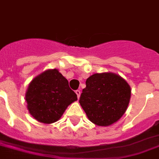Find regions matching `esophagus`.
Listing matches in <instances>:
<instances>
[{
  "mask_svg": "<svg viewBox=\"0 0 159 159\" xmlns=\"http://www.w3.org/2000/svg\"><path fill=\"white\" fill-rule=\"evenodd\" d=\"M75 93H76V95H77V97H78V98H80V91L76 90L75 91Z\"/></svg>",
  "mask_w": 159,
  "mask_h": 159,
  "instance_id": "obj_1",
  "label": "esophagus"
}]
</instances>
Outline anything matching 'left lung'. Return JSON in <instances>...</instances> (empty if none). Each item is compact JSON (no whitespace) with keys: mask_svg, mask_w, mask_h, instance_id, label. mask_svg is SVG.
<instances>
[{"mask_svg":"<svg viewBox=\"0 0 159 159\" xmlns=\"http://www.w3.org/2000/svg\"><path fill=\"white\" fill-rule=\"evenodd\" d=\"M130 96V86L119 75L96 73L87 79L80 104L93 123L108 126L124 115Z\"/></svg>","mask_w":159,"mask_h":159,"instance_id":"8db88e82","label":"left lung"}]
</instances>
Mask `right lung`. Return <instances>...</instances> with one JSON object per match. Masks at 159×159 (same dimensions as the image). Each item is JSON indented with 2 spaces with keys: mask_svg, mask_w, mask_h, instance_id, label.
I'll return each instance as SVG.
<instances>
[{
  "mask_svg": "<svg viewBox=\"0 0 159 159\" xmlns=\"http://www.w3.org/2000/svg\"><path fill=\"white\" fill-rule=\"evenodd\" d=\"M25 100L34 118L42 123L51 124L59 120L68 105L77 100V95L59 70L49 69L30 83Z\"/></svg>",
  "mask_w": 159,
  "mask_h": 159,
  "instance_id": "right-lung-1",
  "label": "right lung"
}]
</instances>
